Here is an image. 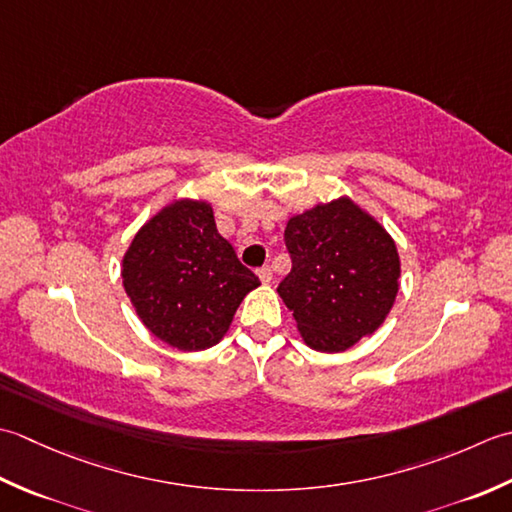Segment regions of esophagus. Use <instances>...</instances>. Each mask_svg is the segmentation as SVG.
Segmentation results:
<instances>
[{
    "mask_svg": "<svg viewBox=\"0 0 512 512\" xmlns=\"http://www.w3.org/2000/svg\"><path fill=\"white\" fill-rule=\"evenodd\" d=\"M258 278H260V283H271V278H274V271H271V267L269 265H265V267H260L258 271Z\"/></svg>",
    "mask_w": 512,
    "mask_h": 512,
    "instance_id": "34e87169",
    "label": "esophagus"
}]
</instances>
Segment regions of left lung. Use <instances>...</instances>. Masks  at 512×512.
Here are the masks:
<instances>
[{
  "label": "left lung",
  "instance_id": "left-lung-1",
  "mask_svg": "<svg viewBox=\"0 0 512 512\" xmlns=\"http://www.w3.org/2000/svg\"><path fill=\"white\" fill-rule=\"evenodd\" d=\"M285 241L294 265L278 294L309 349L342 353L382 327L402 263L378 218L342 194L291 216Z\"/></svg>",
  "mask_w": 512,
  "mask_h": 512
}]
</instances>
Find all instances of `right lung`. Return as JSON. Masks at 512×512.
<instances>
[{
	"label": "right lung",
	"mask_w": 512,
	"mask_h": 512,
	"mask_svg": "<svg viewBox=\"0 0 512 512\" xmlns=\"http://www.w3.org/2000/svg\"><path fill=\"white\" fill-rule=\"evenodd\" d=\"M121 278L145 329L190 353L221 342L238 305L260 285L218 234L212 203L187 196L141 225L123 254Z\"/></svg>",
	"instance_id": "right-lung-1"
}]
</instances>
